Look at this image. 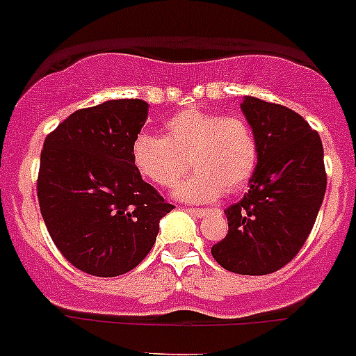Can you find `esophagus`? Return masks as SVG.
I'll return each instance as SVG.
<instances>
[{"instance_id":"34e87169","label":"esophagus","mask_w":356,"mask_h":356,"mask_svg":"<svg viewBox=\"0 0 356 356\" xmlns=\"http://www.w3.org/2000/svg\"><path fill=\"white\" fill-rule=\"evenodd\" d=\"M188 213H193L196 217H203L207 213V209H187Z\"/></svg>"}]
</instances>
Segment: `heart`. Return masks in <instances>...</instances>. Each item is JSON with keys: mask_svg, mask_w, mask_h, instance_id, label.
<instances>
[{"mask_svg": "<svg viewBox=\"0 0 356 356\" xmlns=\"http://www.w3.org/2000/svg\"><path fill=\"white\" fill-rule=\"evenodd\" d=\"M163 137L139 134L131 143V162L147 181L169 188L191 165L196 172L176 188V196L207 203L235 193L250 181L259 163V143L250 122L187 108L165 121Z\"/></svg>", "mask_w": 356, "mask_h": 356, "instance_id": "b5f03b06", "label": "heart"}]
</instances>
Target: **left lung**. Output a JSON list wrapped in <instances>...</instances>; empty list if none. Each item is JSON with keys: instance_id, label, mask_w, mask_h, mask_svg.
<instances>
[{"instance_id": "left-lung-1", "label": "left lung", "mask_w": 356, "mask_h": 356, "mask_svg": "<svg viewBox=\"0 0 356 356\" xmlns=\"http://www.w3.org/2000/svg\"><path fill=\"white\" fill-rule=\"evenodd\" d=\"M259 143L250 191L225 210L228 235L212 246L226 271L269 275L291 262L312 232L326 193L323 143L284 105L244 96L241 103Z\"/></svg>"}]
</instances>
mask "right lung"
Listing matches in <instances>:
<instances>
[{"mask_svg": "<svg viewBox=\"0 0 356 356\" xmlns=\"http://www.w3.org/2000/svg\"><path fill=\"white\" fill-rule=\"evenodd\" d=\"M143 99L76 110L44 140L37 196L55 246L80 271L119 276L139 266L175 207L131 162L147 119Z\"/></svg>", "mask_w": 356, "mask_h": 356, "instance_id": "right-lung-1", "label": "right lung"}]
</instances>
